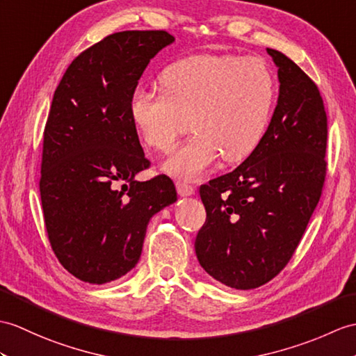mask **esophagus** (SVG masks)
<instances>
[{"label": "esophagus", "mask_w": 356, "mask_h": 356, "mask_svg": "<svg viewBox=\"0 0 356 356\" xmlns=\"http://www.w3.org/2000/svg\"><path fill=\"white\" fill-rule=\"evenodd\" d=\"M176 189H177V194L180 197H188V195H193L195 193V188L193 185L185 184V181H177Z\"/></svg>", "instance_id": "1"}]
</instances>
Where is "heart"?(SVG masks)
<instances>
[{"mask_svg": "<svg viewBox=\"0 0 356 356\" xmlns=\"http://www.w3.org/2000/svg\"><path fill=\"white\" fill-rule=\"evenodd\" d=\"M162 89L138 88L130 117L144 143L170 153L191 118L195 134L163 163L167 175L198 180L216 161L238 162L266 135L276 98L266 62L241 56H191L167 66Z\"/></svg>", "mask_w": 356, "mask_h": 356, "instance_id": "b5f03b06", "label": "heart"}]
</instances>
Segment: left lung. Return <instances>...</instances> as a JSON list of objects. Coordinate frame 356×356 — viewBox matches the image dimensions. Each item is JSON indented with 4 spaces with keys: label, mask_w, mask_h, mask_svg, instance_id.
Instances as JSON below:
<instances>
[{
    "label": "left lung",
    "mask_w": 356,
    "mask_h": 356,
    "mask_svg": "<svg viewBox=\"0 0 356 356\" xmlns=\"http://www.w3.org/2000/svg\"><path fill=\"white\" fill-rule=\"evenodd\" d=\"M279 98L258 148L200 186L206 221L195 238L204 271L235 290L267 284L293 258L326 177L327 117L317 85L285 54Z\"/></svg>",
    "instance_id": "1"
}]
</instances>
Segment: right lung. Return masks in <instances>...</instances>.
I'll list each match as a JSON object with an SVG mask.
<instances>
[{"mask_svg": "<svg viewBox=\"0 0 356 356\" xmlns=\"http://www.w3.org/2000/svg\"><path fill=\"white\" fill-rule=\"evenodd\" d=\"M172 42L163 30L113 33L71 62L54 92L40 202L56 258L83 282L107 284L134 268L148 221L177 200L168 176L135 180L150 161L130 117L138 80Z\"/></svg>", "mask_w": 356, "mask_h": 356, "instance_id": "add662e5", "label": "right lung"}]
</instances>
